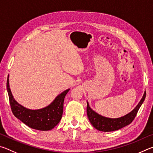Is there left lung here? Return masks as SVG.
Masks as SVG:
<instances>
[{"label": "left lung", "mask_w": 153, "mask_h": 153, "mask_svg": "<svg viewBox=\"0 0 153 153\" xmlns=\"http://www.w3.org/2000/svg\"><path fill=\"white\" fill-rule=\"evenodd\" d=\"M145 97H146V91L144 92L140 101L131 112L119 118H108L99 115L90 108L89 103L87 101L86 111L88 117L93 127L98 130L105 131V132L118 130L132 122L140 107L144 101Z\"/></svg>", "instance_id": "8db88e82"}]
</instances>
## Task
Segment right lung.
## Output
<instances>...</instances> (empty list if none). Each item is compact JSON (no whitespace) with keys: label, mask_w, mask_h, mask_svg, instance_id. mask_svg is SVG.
<instances>
[{"label":"right lung","mask_w":153,"mask_h":153,"mask_svg":"<svg viewBox=\"0 0 153 153\" xmlns=\"http://www.w3.org/2000/svg\"><path fill=\"white\" fill-rule=\"evenodd\" d=\"M7 78V89L8 92L12 112L17 119L30 128L40 131L53 129L61 121L63 112L64 98L70 89L65 90L56 97L50 105L40 109H30L19 104L13 98Z\"/></svg>","instance_id":"right-lung-1"}]
</instances>
